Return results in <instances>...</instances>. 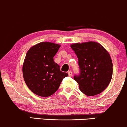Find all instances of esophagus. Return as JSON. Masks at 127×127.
<instances>
[{
  "label": "esophagus",
  "mask_w": 127,
  "mask_h": 127,
  "mask_svg": "<svg viewBox=\"0 0 127 127\" xmlns=\"http://www.w3.org/2000/svg\"><path fill=\"white\" fill-rule=\"evenodd\" d=\"M68 74H69V76H71L72 75V72L71 70H69V72H68Z\"/></svg>",
  "instance_id": "esophagus-1"
}]
</instances>
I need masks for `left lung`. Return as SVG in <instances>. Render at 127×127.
Wrapping results in <instances>:
<instances>
[{
  "mask_svg": "<svg viewBox=\"0 0 127 127\" xmlns=\"http://www.w3.org/2000/svg\"><path fill=\"white\" fill-rule=\"evenodd\" d=\"M70 47L78 58L80 73L73 78L81 91L89 96L102 92L112 78L113 64L108 52L95 41L74 43Z\"/></svg>",
  "mask_w": 127,
  "mask_h": 127,
  "instance_id": "left-lung-1",
  "label": "left lung"
}]
</instances>
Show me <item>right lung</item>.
Here are the masks:
<instances>
[{
	"mask_svg": "<svg viewBox=\"0 0 127 127\" xmlns=\"http://www.w3.org/2000/svg\"><path fill=\"white\" fill-rule=\"evenodd\" d=\"M60 46L54 43L41 42L26 53L22 69L23 78L28 88L37 95H52L59 88L63 79L68 76L54 61Z\"/></svg>",
	"mask_w": 127,
	"mask_h": 127,
	"instance_id": "add662e5",
	"label": "right lung"
}]
</instances>
